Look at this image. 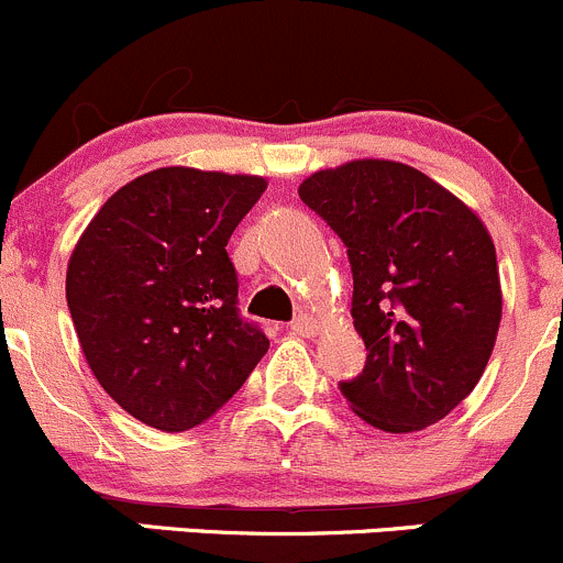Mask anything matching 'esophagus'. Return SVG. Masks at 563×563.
<instances>
[{
    "mask_svg": "<svg viewBox=\"0 0 563 563\" xmlns=\"http://www.w3.org/2000/svg\"><path fill=\"white\" fill-rule=\"evenodd\" d=\"M289 330H292L295 335H306V339H309V335H317V322L311 320V317L300 314L289 322Z\"/></svg>",
    "mask_w": 563,
    "mask_h": 563,
    "instance_id": "34e87169",
    "label": "esophagus"
}]
</instances>
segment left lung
Instances as JSON below:
<instances>
[{
	"instance_id": "8db88e82",
	"label": "left lung",
	"mask_w": 563,
	"mask_h": 563,
	"mask_svg": "<svg viewBox=\"0 0 563 563\" xmlns=\"http://www.w3.org/2000/svg\"><path fill=\"white\" fill-rule=\"evenodd\" d=\"M344 241L366 368L341 393L368 426L411 433L483 376L501 322L496 249L477 213L415 167L355 159L298 189Z\"/></svg>"
}]
</instances>
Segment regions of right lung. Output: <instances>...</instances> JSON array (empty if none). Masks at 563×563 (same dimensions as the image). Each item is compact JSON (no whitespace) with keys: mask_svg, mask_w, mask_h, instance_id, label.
<instances>
[{"mask_svg":"<svg viewBox=\"0 0 563 563\" xmlns=\"http://www.w3.org/2000/svg\"><path fill=\"white\" fill-rule=\"evenodd\" d=\"M265 178L159 167L110 195L67 265L91 374L135 420L189 431L222 409L268 339L239 314L228 241Z\"/></svg>","mask_w":563,"mask_h":563,"instance_id":"obj_1","label":"right lung"}]
</instances>
